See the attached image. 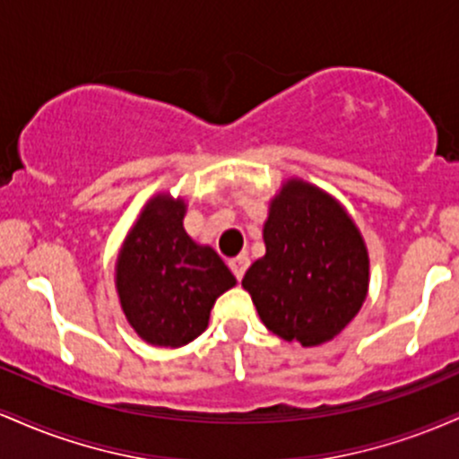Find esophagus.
Segmentation results:
<instances>
[{"mask_svg": "<svg viewBox=\"0 0 459 459\" xmlns=\"http://www.w3.org/2000/svg\"><path fill=\"white\" fill-rule=\"evenodd\" d=\"M247 265H250V259H247L246 255H239V256H233V259H229V267H230V272L235 273L237 281H241V278H244Z\"/></svg>", "mask_w": 459, "mask_h": 459, "instance_id": "esophagus-1", "label": "esophagus"}]
</instances>
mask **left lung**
I'll use <instances>...</instances> for the list:
<instances>
[{
  "instance_id": "left-lung-1",
  "label": "left lung",
  "mask_w": 459,
  "mask_h": 459,
  "mask_svg": "<svg viewBox=\"0 0 459 459\" xmlns=\"http://www.w3.org/2000/svg\"><path fill=\"white\" fill-rule=\"evenodd\" d=\"M263 239L265 256L241 281L263 324L304 347L334 339L368 287L365 241L345 209L308 183L289 181L273 198Z\"/></svg>"
}]
</instances>
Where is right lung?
<instances>
[{"label": "right lung", "instance_id": "obj_1", "mask_svg": "<svg viewBox=\"0 0 459 459\" xmlns=\"http://www.w3.org/2000/svg\"><path fill=\"white\" fill-rule=\"evenodd\" d=\"M183 215V200H151L116 267L129 324L146 343L161 347L187 345L203 334L215 299L235 284L218 252L189 239Z\"/></svg>", "mask_w": 459, "mask_h": 459}]
</instances>
